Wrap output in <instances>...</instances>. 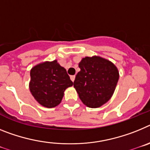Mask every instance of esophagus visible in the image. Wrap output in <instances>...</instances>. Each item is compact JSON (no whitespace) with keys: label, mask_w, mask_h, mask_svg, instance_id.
I'll list each match as a JSON object with an SVG mask.
<instances>
[{"label":"esophagus","mask_w":150,"mask_h":150,"mask_svg":"<svg viewBox=\"0 0 150 150\" xmlns=\"http://www.w3.org/2000/svg\"><path fill=\"white\" fill-rule=\"evenodd\" d=\"M70 79H71V80L72 81H74L75 79V75H71V76H70Z\"/></svg>","instance_id":"1"}]
</instances>
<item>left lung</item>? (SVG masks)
Here are the masks:
<instances>
[{
    "mask_svg": "<svg viewBox=\"0 0 150 150\" xmlns=\"http://www.w3.org/2000/svg\"><path fill=\"white\" fill-rule=\"evenodd\" d=\"M81 71L74 81V88L83 103L97 108L112 96L118 83V71L113 63L99 57H85L79 65Z\"/></svg>",
    "mask_w": 150,
    "mask_h": 150,
    "instance_id": "obj_1",
    "label": "left lung"
}]
</instances>
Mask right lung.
<instances>
[{"label":"right lung","instance_id":"right-lung-1","mask_svg":"<svg viewBox=\"0 0 150 150\" xmlns=\"http://www.w3.org/2000/svg\"><path fill=\"white\" fill-rule=\"evenodd\" d=\"M30 91L43 106L53 108L60 103L64 91L73 85L67 71L57 60L37 65L30 71Z\"/></svg>","mask_w":150,"mask_h":150}]
</instances>
